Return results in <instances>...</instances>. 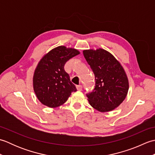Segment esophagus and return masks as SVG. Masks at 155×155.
Here are the masks:
<instances>
[{
    "label": "esophagus",
    "instance_id": "esophagus-1",
    "mask_svg": "<svg viewBox=\"0 0 155 155\" xmlns=\"http://www.w3.org/2000/svg\"><path fill=\"white\" fill-rule=\"evenodd\" d=\"M77 87V89L79 91H81L82 89H83V87H82V85H77V87Z\"/></svg>",
    "mask_w": 155,
    "mask_h": 155
}]
</instances>
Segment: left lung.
I'll return each instance as SVG.
<instances>
[{
	"label": "left lung",
	"mask_w": 155,
	"mask_h": 155,
	"mask_svg": "<svg viewBox=\"0 0 155 155\" xmlns=\"http://www.w3.org/2000/svg\"><path fill=\"white\" fill-rule=\"evenodd\" d=\"M83 54L95 77L94 90L87 94L89 104L102 113L114 110L125 99L129 88L123 67L103 48L84 50Z\"/></svg>",
	"instance_id": "1"
}]
</instances>
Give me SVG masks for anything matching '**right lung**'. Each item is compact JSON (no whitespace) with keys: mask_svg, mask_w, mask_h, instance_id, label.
I'll return each mask as SVG.
<instances>
[{"mask_svg":"<svg viewBox=\"0 0 155 155\" xmlns=\"http://www.w3.org/2000/svg\"><path fill=\"white\" fill-rule=\"evenodd\" d=\"M80 54L75 48L59 46L39 61L33 75V88L41 103L50 108L63 104L77 91L64 67L69 59Z\"/></svg>","mask_w":155,"mask_h":155,"instance_id":"1","label":"right lung"}]
</instances>
